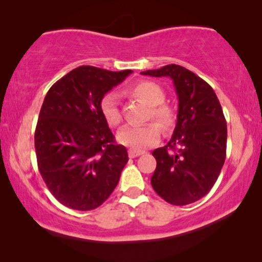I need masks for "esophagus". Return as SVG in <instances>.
<instances>
[{
  "mask_svg": "<svg viewBox=\"0 0 262 262\" xmlns=\"http://www.w3.org/2000/svg\"><path fill=\"white\" fill-rule=\"evenodd\" d=\"M143 151H138V150H134V149H130L128 150V156L131 157V159H135V157H137V156H141V155H143Z\"/></svg>",
  "mask_w": 262,
  "mask_h": 262,
  "instance_id": "obj_1",
  "label": "esophagus"
}]
</instances>
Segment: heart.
Masks as SVG:
<instances>
[{"instance_id":"b5f03b06","label":"heart","mask_w":262,"mask_h":262,"mask_svg":"<svg viewBox=\"0 0 262 262\" xmlns=\"http://www.w3.org/2000/svg\"><path fill=\"white\" fill-rule=\"evenodd\" d=\"M130 93L150 106L149 119L156 120L164 131H170L177 123V113L170 106L164 105L166 93L156 82L149 80L137 81L130 87ZM101 113L107 124L118 126L123 121L119 108V100L114 93H107L100 102ZM156 123H146L139 126H125L117 134L120 144L134 150H143L159 142L161 128Z\"/></svg>"}]
</instances>
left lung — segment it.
Instances as JSON below:
<instances>
[{
    "label": "left lung",
    "instance_id": "obj_1",
    "mask_svg": "<svg viewBox=\"0 0 262 262\" xmlns=\"http://www.w3.org/2000/svg\"><path fill=\"white\" fill-rule=\"evenodd\" d=\"M141 74L170 77L179 99L171 139L152 151V188L171 205L194 203L213 187L227 156L223 110L212 87L184 67L169 64Z\"/></svg>",
    "mask_w": 262,
    "mask_h": 262
}]
</instances>
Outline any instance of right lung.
Returning <instances> with one entry per match:
<instances>
[{
    "label": "right lung",
    "mask_w": 262,
    "mask_h": 262,
    "mask_svg": "<svg viewBox=\"0 0 262 262\" xmlns=\"http://www.w3.org/2000/svg\"><path fill=\"white\" fill-rule=\"evenodd\" d=\"M131 73L82 66L45 96L34 134L38 169L52 195L69 209H96L119 182L127 150L114 141L100 102Z\"/></svg>",
    "instance_id": "obj_1"
}]
</instances>
